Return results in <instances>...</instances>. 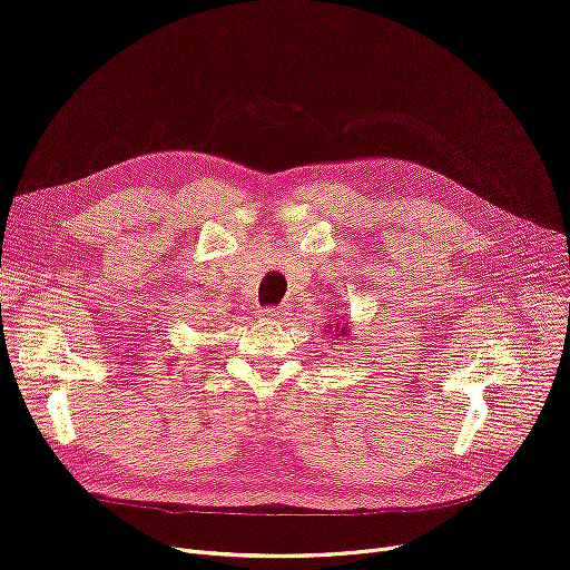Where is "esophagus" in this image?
Instances as JSON below:
<instances>
[{
    "label": "esophagus",
    "instance_id": "1",
    "mask_svg": "<svg viewBox=\"0 0 570 570\" xmlns=\"http://www.w3.org/2000/svg\"><path fill=\"white\" fill-rule=\"evenodd\" d=\"M261 318H269V321H282L288 316V309L286 307H265L258 312Z\"/></svg>",
    "mask_w": 570,
    "mask_h": 570
}]
</instances>
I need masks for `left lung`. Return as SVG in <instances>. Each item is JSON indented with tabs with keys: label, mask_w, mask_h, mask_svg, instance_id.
Wrapping results in <instances>:
<instances>
[{
	"label": "left lung",
	"mask_w": 570,
	"mask_h": 570,
	"mask_svg": "<svg viewBox=\"0 0 570 570\" xmlns=\"http://www.w3.org/2000/svg\"><path fill=\"white\" fill-rule=\"evenodd\" d=\"M346 324H350V321H346ZM346 324H335V335H340V337H344V335H350V328H346ZM331 333V331H328Z\"/></svg>",
	"instance_id": "obj_1"
}]
</instances>
